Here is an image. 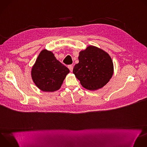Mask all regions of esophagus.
I'll return each instance as SVG.
<instances>
[{"mask_svg": "<svg viewBox=\"0 0 147 147\" xmlns=\"http://www.w3.org/2000/svg\"><path fill=\"white\" fill-rule=\"evenodd\" d=\"M68 68L69 69V70H70V71H73V66L72 65H69V66H68Z\"/></svg>", "mask_w": 147, "mask_h": 147, "instance_id": "34e87169", "label": "esophagus"}]
</instances>
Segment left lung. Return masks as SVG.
<instances>
[{"label":"left lung","mask_w":147,"mask_h":147,"mask_svg":"<svg viewBox=\"0 0 147 147\" xmlns=\"http://www.w3.org/2000/svg\"><path fill=\"white\" fill-rule=\"evenodd\" d=\"M78 60L73 73L81 86L88 90L102 88L113 76V63L111 56L98 47L90 45L80 51Z\"/></svg>","instance_id":"obj_1"}]
</instances>
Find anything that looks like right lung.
I'll use <instances>...</instances> for the list:
<instances>
[{
  "instance_id": "obj_1",
  "label": "right lung",
  "mask_w": 147,
  "mask_h": 147,
  "mask_svg": "<svg viewBox=\"0 0 147 147\" xmlns=\"http://www.w3.org/2000/svg\"><path fill=\"white\" fill-rule=\"evenodd\" d=\"M69 72V69L57 60L51 51L44 49L32 67L31 77L41 91L54 92L60 89Z\"/></svg>"
}]
</instances>
